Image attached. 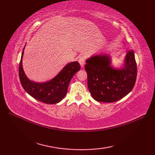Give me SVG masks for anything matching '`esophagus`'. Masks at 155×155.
<instances>
[{
  "instance_id": "obj_1",
  "label": "esophagus",
  "mask_w": 155,
  "mask_h": 155,
  "mask_svg": "<svg viewBox=\"0 0 155 155\" xmlns=\"http://www.w3.org/2000/svg\"><path fill=\"white\" fill-rule=\"evenodd\" d=\"M85 60H86V58H85L84 56H81L78 59V62H79L81 67H83L85 64Z\"/></svg>"
}]
</instances>
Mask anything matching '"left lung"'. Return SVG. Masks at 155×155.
Returning a JSON list of instances; mask_svg holds the SVG:
<instances>
[{
    "instance_id": "8db88e82",
    "label": "left lung",
    "mask_w": 155,
    "mask_h": 155,
    "mask_svg": "<svg viewBox=\"0 0 155 155\" xmlns=\"http://www.w3.org/2000/svg\"><path fill=\"white\" fill-rule=\"evenodd\" d=\"M84 68L87 72L88 90L94 100L113 103L124 97L135 84L137 68L133 50L128 51L123 68L110 66L108 54H98L88 58Z\"/></svg>"
}]
</instances>
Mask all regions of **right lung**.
Instances as JSON below:
<instances>
[{
	"label": "right lung",
	"instance_id": "right-lung-1",
	"mask_svg": "<svg viewBox=\"0 0 155 155\" xmlns=\"http://www.w3.org/2000/svg\"><path fill=\"white\" fill-rule=\"evenodd\" d=\"M25 47L22 52L18 71L20 81L23 88L32 97L42 103L51 104L59 103L67 94L68 84L72 77L80 70L79 63L77 61L70 62L52 80L42 83H35L28 79L23 71L22 59Z\"/></svg>",
	"mask_w": 155,
	"mask_h": 155
}]
</instances>
